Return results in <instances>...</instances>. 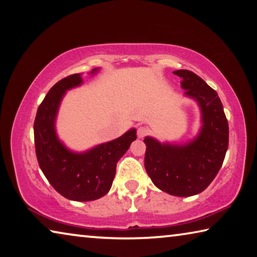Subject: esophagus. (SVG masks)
Returning <instances> with one entry per match:
<instances>
[{
	"instance_id": "34e87169",
	"label": "esophagus",
	"mask_w": 257,
	"mask_h": 257,
	"mask_svg": "<svg viewBox=\"0 0 257 257\" xmlns=\"http://www.w3.org/2000/svg\"><path fill=\"white\" fill-rule=\"evenodd\" d=\"M148 128H146V127H144V126H140V127L138 128V137L140 138V139H142V138H145L147 134H148Z\"/></svg>"
}]
</instances>
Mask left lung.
I'll return each mask as SVG.
<instances>
[{"mask_svg": "<svg viewBox=\"0 0 257 257\" xmlns=\"http://www.w3.org/2000/svg\"><path fill=\"white\" fill-rule=\"evenodd\" d=\"M173 73L182 78L184 95L200 109L199 132L184 144H162L146 137L145 167L162 191L190 197L204 191L220 171L228 150L229 125L217 93L203 78L186 69Z\"/></svg>", "mask_w": 257, "mask_h": 257, "instance_id": "left-lung-1", "label": "left lung"}]
</instances>
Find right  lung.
Wrapping results in <instances>:
<instances>
[{
    "label": "right lung",
    "mask_w": 257,
    "mask_h": 257,
    "mask_svg": "<svg viewBox=\"0 0 257 257\" xmlns=\"http://www.w3.org/2000/svg\"><path fill=\"white\" fill-rule=\"evenodd\" d=\"M99 69H92L90 74L95 75ZM82 83V74H74L50 89L37 109L34 139L37 162L50 184L67 199L91 201L110 190L117 162L137 139V130H128L115 140L83 153L67 148L56 131L57 115L66 92Z\"/></svg>",
    "instance_id": "right-lung-1"
}]
</instances>
